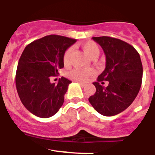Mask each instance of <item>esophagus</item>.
<instances>
[{"label":"esophagus","mask_w":155,"mask_h":155,"mask_svg":"<svg viewBox=\"0 0 155 155\" xmlns=\"http://www.w3.org/2000/svg\"><path fill=\"white\" fill-rule=\"evenodd\" d=\"M76 82H77V83H79V84L80 85V86H82V87H84V86H86V84H85L84 83H83V82H80V81H76Z\"/></svg>","instance_id":"obj_1"}]
</instances>
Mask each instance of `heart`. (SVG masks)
<instances>
[{
    "label": "heart",
    "mask_w": 155,
    "mask_h": 155,
    "mask_svg": "<svg viewBox=\"0 0 155 155\" xmlns=\"http://www.w3.org/2000/svg\"><path fill=\"white\" fill-rule=\"evenodd\" d=\"M83 49L84 51L91 58H96L98 57L100 55V48L94 41H86L83 45ZM72 51H73V48L70 47L68 48L66 51H65L63 55V61L65 63H68L70 59V57L72 55ZM94 73V71L93 69H79L76 68L74 69L72 72L69 73L70 76L76 80H86L90 76Z\"/></svg>",
    "instance_id": "b5f03b06"
}]
</instances>
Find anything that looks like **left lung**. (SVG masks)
<instances>
[{
    "label": "left lung",
    "instance_id": "8db88e82",
    "mask_svg": "<svg viewBox=\"0 0 155 155\" xmlns=\"http://www.w3.org/2000/svg\"><path fill=\"white\" fill-rule=\"evenodd\" d=\"M93 39L104 50L106 67L93 83L97 90L89 101L100 114L111 117L125 110L138 94L143 76L141 60L137 50L122 40L108 36ZM103 81H108V86L102 85Z\"/></svg>",
    "mask_w": 155,
    "mask_h": 155
}]
</instances>
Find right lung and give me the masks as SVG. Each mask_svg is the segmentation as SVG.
Returning <instances> with one entry per match:
<instances>
[{"label": "right lung", "instance_id": "obj_1", "mask_svg": "<svg viewBox=\"0 0 155 155\" xmlns=\"http://www.w3.org/2000/svg\"><path fill=\"white\" fill-rule=\"evenodd\" d=\"M76 41L51 35L32 41L24 49L15 76L17 91L22 104L36 117H50L63 104L64 96L72 82L62 77L55 84L50 83L49 78L64 67V53Z\"/></svg>", "mask_w": 155, "mask_h": 155}]
</instances>
